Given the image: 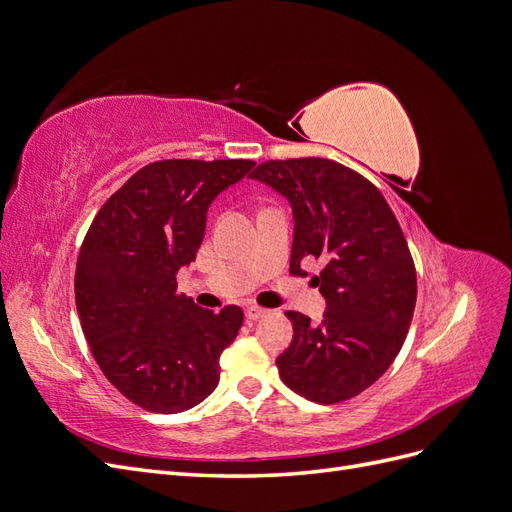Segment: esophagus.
<instances>
[{
	"instance_id": "1",
	"label": "esophagus",
	"mask_w": 512,
	"mask_h": 512,
	"mask_svg": "<svg viewBox=\"0 0 512 512\" xmlns=\"http://www.w3.org/2000/svg\"><path fill=\"white\" fill-rule=\"evenodd\" d=\"M269 314V309L265 307H258V305H247L245 307V316L250 320H258V318H265Z\"/></svg>"
}]
</instances>
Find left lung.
Here are the masks:
<instances>
[{"label": "left lung", "instance_id": "8db88e82", "mask_svg": "<svg viewBox=\"0 0 512 512\" xmlns=\"http://www.w3.org/2000/svg\"><path fill=\"white\" fill-rule=\"evenodd\" d=\"M252 179L290 203V273L303 275L307 258L324 265L314 282L327 309L320 324L286 312L292 342L275 359L280 378L316 404L346 401L391 367L408 335L416 271L404 232L376 185L333 160H271Z\"/></svg>", "mask_w": 512, "mask_h": 512}]
</instances>
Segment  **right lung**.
I'll list each match as a JSON object with an SVG mask.
<instances>
[{"mask_svg": "<svg viewBox=\"0 0 512 512\" xmlns=\"http://www.w3.org/2000/svg\"><path fill=\"white\" fill-rule=\"evenodd\" d=\"M252 160H164L132 175L104 207L76 260L81 327L104 376L149 412L198 406L220 382V354L243 312L198 307L177 294V273L205 237L207 211Z\"/></svg>", "mask_w": 512, "mask_h": 512, "instance_id": "1", "label": "right lung"}]
</instances>
